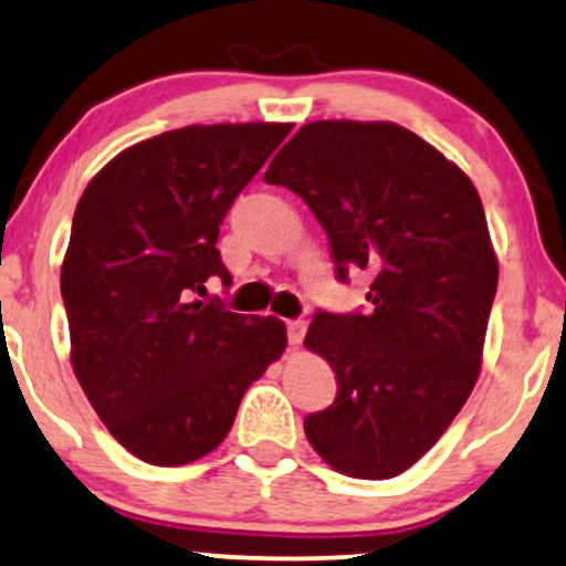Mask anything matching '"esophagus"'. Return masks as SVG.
Returning <instances> with one entry per match:
<instances>
[{
    "mask_svg": "<svg viewBox=\"0 0 566 566\" xmlns=\"http://www.w3.org/2000/svg\"><path fill=\"white\" fill-rule=\"evenodd\" d=\"M285 331H289L291 347H298V344L304 342V331H307V323H304V321H289V323H285Z\"/></svg>",
    "mask_w": 566,
    "mask_h": 566,
    "instance_id": "esophagus-1",
    "label": "esophagus"
}]
</instances>
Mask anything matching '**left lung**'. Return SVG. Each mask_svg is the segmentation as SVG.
I'll list each match as a JSON object with an SVG mask.
<instances>
[{"label":"left lung","instance_id":"obj_1","mask_svg":"<svg viewBox=\"0 0 566 566\" xmlns=\"http://www.w3.org/2000/svg\"><path fill=\"white\" fill-rule=\"evenodd\" d=\"M264 179L304 198L338 281L374 275L368 315L312 317L304 344L328 360L338 391L304 431L331 469L391 480L434 448L480 378L497 289L480 192L391 122L304 124Z\"/></svg>","mask_w":566,"mask_h":566}]
</instances>
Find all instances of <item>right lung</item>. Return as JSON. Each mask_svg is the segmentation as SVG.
Instances as JSON below:
<instances>
[{"mask_svg": "<svg viewBox=\"0 0 566 566\" xmlns=\"http://www.w3.org/2000/svg\"><path fill=\"white\" fill-rule=\"evenodd\" d=\"M291 124H192L132 145L90 179L60 270L71 365L132 455L182 467L217 448L285 349L277 317L201 302L230 285L219 224Z\"/></svg>", "mask_w": 566, "mask_h": 566, "instance_id": "1", "label": "right lung"}]
</instances>
